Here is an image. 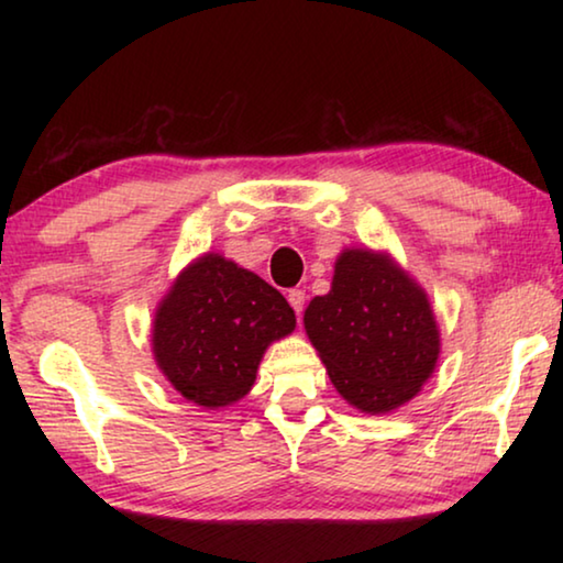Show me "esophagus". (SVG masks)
<instances>
[{
  "label": "esophagus",
  "mask_w": 563,
  "mask_h": 563,
  "mask_svg": "<svg viewBox=\"0 0 563 563\" xmlns=\"http://www.w3.org/2000/svg\"><path fill=\"white\" fill-rule=\"evenodd\" d=\"M288 302H290V308L295 310V316H298V322H300L302 320V310H305V290L292 288L288 292Z\"/></svg>",
  "instance_id": "obj_1"
}]
</instances>
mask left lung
Segmentation results:
<instances>
[{
	"label": "left lung",
	"mask_w": 563,
	"mask_h": 563,
	"mask_svg": "<svg viewBox=\"0 0 563 563\" xmlns=\"http://www.w3.org/2000/svg\"><path fill=\"white\" fill-rule=\"evenodd\" d=\"M305 330L338 393L362 412H389L434 373L440 330L424 290L387 255L345 251Z\"/></svg>",
	"instance_id": "1"
}]
</instances>
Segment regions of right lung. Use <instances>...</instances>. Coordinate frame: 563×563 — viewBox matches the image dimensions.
<instances>
[{
  "label": "right lung",
  "instance_id": "add662e5",
  "mask_svg": "<svg viewBox=\"0 0 563 563\" xmlns=\"http://www.w3.org/2000/svg\"><path fill=\"white\" fill-rule=\"evenodd\" d=\"M288 300L251 271L208 253L178 275L154 320V355L180 395L225 407L247 395L273 340L292 332Z\"/></svg>",
  "mask_w": 563,
  "mask_h": 563
}]
</instances>
